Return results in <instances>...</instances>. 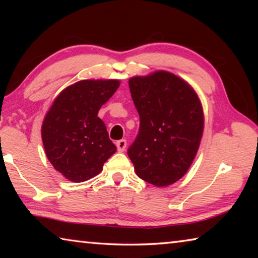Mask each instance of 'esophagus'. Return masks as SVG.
<instances>
[{
  "label": "esophagus",
  "instance_id": "34e87169",
  "mask_svg": "<svg viewBox=\"0 0 258 258\" xmlns=\"http://www.w3.org/2000/svg\"><path fill=\"white\" fill-rule=\"evenodd\" d=\"M126 145H127L126 140H119V141H117L116 142L117 150H118L119 152H123L126 149Z\"/></svg>",
  "mask_w": 258,
  "mask_h": 258
}]
</instances>
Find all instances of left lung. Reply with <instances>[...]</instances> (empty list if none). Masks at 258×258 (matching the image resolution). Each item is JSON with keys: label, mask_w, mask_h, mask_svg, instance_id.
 Masks as SVG:
<instances>
[{"label": "left lung", "mask_w": 258, "mask_h": 258, "mask_svg": "<svg viewBox=\"0 0 258 258\" xmlns=\"http://www.w3.org/2000/svg\"><path fill=\"white\" fill-rule=\"evenodd\" d=\"M140 116L139 134L127 155L137 175L156 186H167L187 172L199 149L204 111L189 83L158 71L130 78Z\"/></svg>", "instance_id": "obj_1"}]
</instances>
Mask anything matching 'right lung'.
<instances>
[{"label": "right lung", "instance_id": "1", "mask_svg": "<svg viewBox=\"0 0 258 258\" xmlns=\"http://www.w3.org/2000/svg\"><path fill=\"white\" fill-rule=\"evenodd\" d=\"M119 84L118 80L76 82L61 91L46 112L41 130L45 155L67 180L94 177L116 152L98 112Z\"/></svg>", "mask_w": 258, "mask_h": 258}]
</instances>
